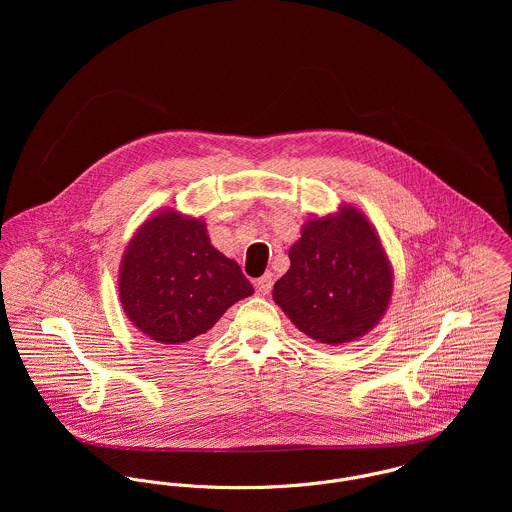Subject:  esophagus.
Segmentation results:
<instances>
[{
	"label": "esophagus",
	"instance_id": "esophagus-1",
	"mask_svg": "<svg viewBox=\"0 0 512 512\" xmlns=\"http://www.w3.org/2000/svg\"><path fill=\"white\" fill-rule=\"evenodd\" d=\"M272 274H264L258 282H256V290L258 292L262 293V295H266V293H270V290H272Z\"/></svg>",
	"mask_w": 512,
	"mask_h": 512
}]
</instances>
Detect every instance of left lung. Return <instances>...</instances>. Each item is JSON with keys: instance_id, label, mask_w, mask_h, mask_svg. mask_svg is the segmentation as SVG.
Masks as SVG:
<instances>
[{"instance_id": "8db88e82", "label": "left lung", "mask_w": 512, "mask_h": 512, "mask_svg": "<svg viewBox=\"0 0 512 512\" xmlns=\"http://www.w3.org/2000/svg\"><path fill=\"white\" fill-rule=\"evenodd\" d=\"M290 262L272 295L317 343L339 347L365 337L390 305L392 264L376 228L353 205L305 220Z\"/></svg>"}]
</instances>
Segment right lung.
Here are the masks:
<instances>
[{"instance_id": "add662e5", "label": "right lung", "mask_w": 512, "mask_h": 512, "mask_svg": "<svg viewBox=\"0 0 512 512\" xmlns=\"http://www.w3.org/2000/svg\"><path fill=\"white\" fill-rule=\"evenodd\" d=\"M118 292L124 313L147 339L185 347L254 288L211 244L205 220L161 209L128 242Z\"/></svg>"}]
</instances>
